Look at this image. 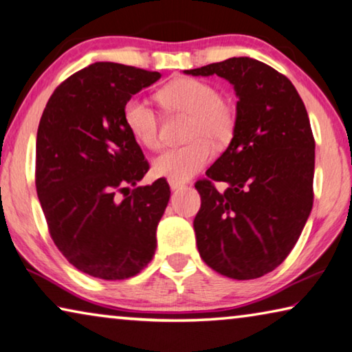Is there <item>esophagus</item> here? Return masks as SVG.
<instances>
[{
    "instance_id": "obj_1",
    "label": "esophagus",
    "mask_w": 352,
    "mask_h": 352,
    "mask_svg": "<svg viewBox=\"0 0 352 352\" xmlns=\"http://www.w3.org/2000/svg\"><path fill=\"white\" fill-rule=\"evenodd\" d=\"M169 186H170L172 191H177V189H180V188L185 186V183H182V182H175V180H169Z\"/></svg>"
}]
</instances>
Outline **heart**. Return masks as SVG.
Wrapping results in <instances>:
<instances>
[{"mask_svg":"<svg viewBox=\"0 0 352 352\" xmlns=\"http://www.w3.org/2000/svg\"><path fill=\"white\" fill-rule=\"evenodd\" d=\"M160 100L177 113L191 116L189 142L156 156L153 174L175 182H186L204 169L235 138L238 113L235 104L221 97L219 89L197 78H178L160 91ZM124 122L133 138L148 150L161 146L158 116L146 100L133 97L124 106Z\"/></svg>","mask_w":352,"mask_h":352,"instance_id":"b5f03b06","label":"heart"}]
</instances>
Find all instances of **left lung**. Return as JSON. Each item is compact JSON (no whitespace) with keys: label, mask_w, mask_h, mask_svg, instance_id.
<instances>
[{"label":"left lung","mask_w":352,"mask_h":352,"mask_svg":"<svg viewBox=\"0 0 352 352\" xmlns=\"http://www.w3.org/2000/svg\"><path fill=\"white\" fill-rule=\"evenodd\" d=\"M186 74L226 78L239 98L235 138L196 182L199 254L226 277H261L292 252L314 205L315 138L304 102L285 75L252 58ZM216 181L228 183L224 192Z\"/></svg>","instance_id":"obj_1"}]
</instances>
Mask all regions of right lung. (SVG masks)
<instances>
[{
	"label": "right lung",
	"mask_w": 352,
	"mask_h": 352,
	"mask_svg": "<svg viewBox=\"0 0 352 352\" xmlns=\"http://www.w3.org/2000/svg\"><path fill=\"white\" fill-rule=\"evenodd\" d=\"M160 76L91 64L54 89L38 122L36 189L50 236L69 263L92 277L124 280L155 254L170 189L158 178L128 191L150 166L125 125L124 106Z\"/></svg>",
	"instance_id": "add662e5"
}]
</instances>
